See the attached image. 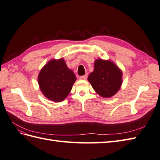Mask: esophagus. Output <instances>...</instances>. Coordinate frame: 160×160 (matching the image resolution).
<instances>
[{
    "mask_svg": "<svg viewBox=\"0 0 160 160\" xmlns=\"http://www.w3.org/2000/svg\"><path fill=\"white\" fill-rule=\"evenodd\" d=\"M87 75H84V76H82L80 77V80H87Z\"/></svg>",
    "mask_w": 160,
    "mask_h": 160,
    "instance_id": "1",
    "label": "esophagus"
}]
</instances>
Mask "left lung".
<instances>
[{"mask_svg":"<svg viewBox=\"0 0 160 160\" xmlns=\"http://www.w3.org/2000/svg\"><path fill=\"white\" fill-rule=\"evenodd\" d=\"M88 80L97 94L109 98L116 95L121 87L122 72L112 61L97 59Z\"/></svg>","mask_w":160,"mask_h":160,"instance_id":"left-lung-1","label":"left lung"}]
</instances>
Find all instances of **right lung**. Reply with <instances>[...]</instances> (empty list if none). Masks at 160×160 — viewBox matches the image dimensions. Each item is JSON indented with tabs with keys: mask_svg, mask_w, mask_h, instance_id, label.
Listing matches in <instances>:
<instances>
[{
	"mask_svg": "<svg viewBox=\"0 0 160 160\" xmlns=\"http://www.w3.org/2000/svg\"><path fill=\"white\" fill-rule=\"evenodd\" d=\"M76 77L63 59H51L41 69L38 76L40 91L48 99L60 102L68 97Z\"/></svg>",
	"mask_w": 160,
	"mask_h": 160,
	"instance_id": "add662e5",
	"label": "right lung"
}]
</instances>
